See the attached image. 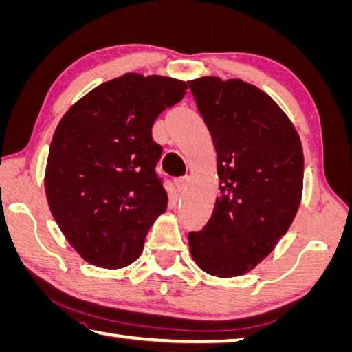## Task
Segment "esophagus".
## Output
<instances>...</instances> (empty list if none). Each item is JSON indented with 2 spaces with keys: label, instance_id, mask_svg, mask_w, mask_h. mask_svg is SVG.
Wrapping results in <instances>:
<instances>
[{
  "label": "esophagus",
  "instance_id": "1",
  "mask_svg": "<svg viewBox=\"0 0 352 352\" xmlns=\"http://www.w3.org/2000/svg\"><path fill=\"white\" fill-rule=\"evenodd\" d=\"M188 185H189V177H180V178H177V180H175V186L178 189V192L185 191Z\"/></svg>",
  "mask_w": 352,
  "mask_h": 352
}]
</instances>
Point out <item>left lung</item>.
<instances>
[{"instance_id":"1","label":"left lung","mask_w":352,"mask_h":352,"mask_svg":"<svg viewBox=\"0 0 352 352\" xmlns=\"http://www.w3.org/2000/svg\"><path fill=\"white\" fill-rule=\"evenodd\" d=\"M213 139L219 196L210 221L188 235L206 274L236 277L272 252L302 197L304 153L293 122L266 92L243 80L188 81Z\"/></svg>"}]
</instances>
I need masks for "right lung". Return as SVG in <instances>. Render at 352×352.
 Instances as JSON below:
<instances>
[{
  "instance_id": "obj_1",
  "label": "right lung",
  "mask_w": 352,
  "mask_h": 352,
  "mask_svg": "<svg viewBox=\"0 0 352 352\" xmlns=\"http://www.w3.org/2000/svg\"><path fill=\"white\" fill-rule=\"evenodd\" d=\"M186 89L170 76L125 74L78 100L56 126L45 169L48 206L87 263L119 270L141 255L167 208L155 172L163 148L152 126Z\"/></svg>"
}]
</instances>
